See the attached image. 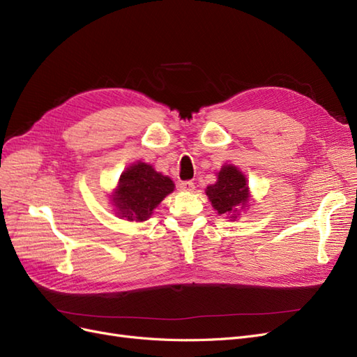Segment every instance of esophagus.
<instances>
[{"label":"esophagus","mask_w":357,"mask_h":357,"mask_svg":"<svg viewBox=\"0 0 357 357\" xmlns=\"http://www.w3.org/2000/svg\"><path fill=\"white\" fill-rule=\"evenodd\" d=\"M179 188H181L182 191H188V192H191V191H194L195 185H194V182H192V181H183V182H181V183H179Z\"/></svg>","instance_id":"34e87169"}]
</instances>
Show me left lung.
<instances>
[{
    "label": "left lung",
    "instance_id": "obj_1",
    "mask_svg": "<svg viewBox=\"0 0 357 357\" xmlns=\"http://www.w3.org/2000/svg\"><path fill=\"white\" fill-rule=\"evenodd\" d=\"M206 195L218 215H224L229 221H236L240 212L246 211L249 204L250 191L248 178L238 167L224 165L220 172H216V182L206 188Z\"/></svg>",
    "mask_w": 357,
    "mask_h": 357
}]
</instances>
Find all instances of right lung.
Returning a JSON list of instances; mask_svg holds the SVG:
<instances>
[{
    "label": "right lung",
    "instance_id": "add662e5",
    "mask_svg": "<svg viewBox=\"0 0 357 357\" xmlns=\"http://www.w3.org/2000/svg\"><path fill=\"white\" fill-rule=\"evenodd\" d=\"M174 190L175 183L169 176L160 174L151 165L136 162L120 175L111 194V204L121 220L144 222Z\"/></svg>",
    "mask_w": 357,
    "mask_h": 357
}]
</instances>
